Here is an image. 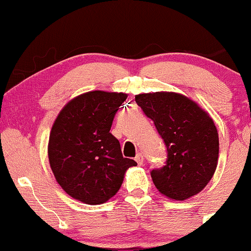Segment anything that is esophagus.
Segmentation results:
<instances>
[{"instance_id": "1", "label": "esophagus", "mask_w": 251, "mask_h": 251, "mask_svg": "<svg viewBox=\"0 0 251 251\" xmlns=\"http://www.w3.org/2000/svg\"><path fill=\"white\" fill-rule=\"evenodd\" d=\"M134 159H135V162H137L138 165H142V164L144 163V157L142 153H138L137 155H135Z\"/></svg>"}]
</instances>
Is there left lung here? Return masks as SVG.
<instances>
[{"mask_svg": "<svg viewBox=\"0 0 251 251\" xmlns=\"http://www.w3.org/2000/svg\"><path fill=\"white\" fill-rule=\"evenodd\" d=\"M135 102L153 120L168 149L162 169L152 170L155 188L172 201L194 197L208 185L218 163V132L208 112L176 92L135 96Z\"/></svg>", "mask_w": 251, "mask_h": 251, "instance_id": "8db88e82", "label": "left lung"}]
</instances>
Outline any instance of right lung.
I'll list each match as a JSON object with an SVG mask.
<instances>
[{
	"instance_id": "1",
	"label": "right lung",
	"mask_w": 251,
	"mask_h": 251,
	"mask_svg": "<svg viewBox=\"0 0 251 251\" xmlns=\"http://www.w3.org/2000/svg\"><path fill=\"white\" fill-rule=\"evenodd\" d=\"M127 94L91 91L70 100L57 114L48 142L54 177L74 200L98 205L119 191L126 171L137 163L124 158L109 132Z\"/></svg>"
}]
</instances>
